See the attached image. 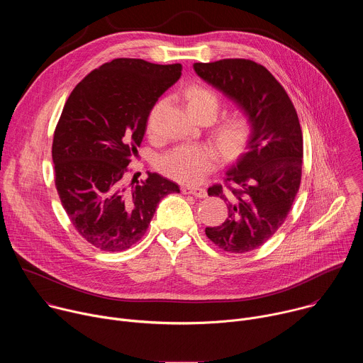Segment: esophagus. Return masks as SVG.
<instances>
[{"label":"esophagus","mask_w":363,"mask_h":363,"mask_svg":"<svg viewBox=\"0 0 363 363\" xmlns=\"http://www.w3.org/2000/svg\"><path fill=\"white\" fill-rule=\"evenodd\" d=\"M182 192L188 194V195H194L196 198H205L206 196V191L203 188H199V186H182Z\"/></svg>","instance_id":"obj_1"}]
</instances>
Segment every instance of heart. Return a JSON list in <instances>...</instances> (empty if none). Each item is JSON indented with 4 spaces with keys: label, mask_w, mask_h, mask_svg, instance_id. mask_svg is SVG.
<instances>
[{
    "label": "heart",
    "mask_w": 363,
    "mask_h": 363,
    "mask_svg": "<svg viewBox=\"0 0 363 363\" xmlns=\"http://www.w3.org/2000/svg\"><path fill=\"white\" fill-rule=\"evenodd\" d=\"M185 97L189 111L198 119H213L220 108L218 93L202 83L191 84ZM157 106L149 116V129L155 126ZM252 123L250 116L242 111H235L214 123L213 133L220 146L231 153L241 147L251 135ZM220 164L218 150L205 143H182L164 153L158 161L160 169L175 181L184 184H198Z\"/></svg>",
    "instance_id": "b5f03b06"
}]
</instances>
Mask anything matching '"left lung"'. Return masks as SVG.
<instances>
[{
  "label": "left lung",
  "instance_id": "1",
  "mask_svg": "<svg viewBox=\"0 0 363 363\" xmlns=\"http://www.w3.org/2000/svg\"><path fill=\"white\" fill-rule=\"evenodd\" d=\"M195 73L223 91L252 123L250 139L208 195L227 202L228 218L205 234L228 252L263 245L286 221L301 179L303 135L293 103L262 65L245 59L195 63Z\"/></svg>",
  "mask_w": 363,
  "mask_h": 363
}]
</instances>
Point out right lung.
<instances>
[{"label":"right lung","mask_w":363,"mask_h":363,"mask_svg":"<svg viewBox=\"0 0 363 363\" xmlns=\"http://www.w3.org/2000/svg\"><path fill=\"white\" fill-rule=\"evenodd\" d=\"M182 66L115 59L70 93L53 138L55 182L77 233L101 251H123L146 233L160 201L179 186L158 175L126 184L155 103ZM135 178V177H133Z\"/></svg>","instance_id":"add662e5"}]
</instances>
